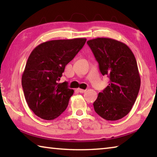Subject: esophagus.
Masks as SVG:
<instances>
[{
    "label": "esophagus",
    "instance_id": "obj_1",
    "mask_svg": "<svg viewBox=\"0 0 157 157\" xmlns=\"http://www.w3.org/2000/svg\"><path fill=\"white\" fill-rule=\"evenodd\" d=\"M77 91H78L79 93H84L85 91H86V90L82 89H77Z\"/></svg>",
    "mask_w": 157,
    "mask_h": 157
}]
</instances>
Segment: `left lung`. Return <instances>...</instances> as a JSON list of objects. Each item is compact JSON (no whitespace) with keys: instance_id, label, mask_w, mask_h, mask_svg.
<instances>
[{"instance_id":"1","label":"left lung","mask_w":157,"mask_h":157,"mask_svg":"<svg viewBox=\"0 0 157 157\" xmlns=\"http://www.w3.org/2000/svg\"><path fill=\"white\" fill-rule=\"evenodd\" d=\"M109 84L98 94L94 110L107 121H118L129 113L139 94L140 78L136 58L123 42L98 37L87 41Z\"/></svg>"}]
</instances>
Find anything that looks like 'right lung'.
<instances>
[{
	"label": "right lung",
	"mask_w": 157,
	"mask_h": 157,
	"mask_svg": "<svg viewBox=\"0 0 157 157\" xmlns=\"http://www.w3.org/2000/svg\"><path fill=\"white\" fill-rule=\"evenodd\" d=\"M86 38L44 42L29 56L21 83L28 107L36 116L51 121L67 107L74 91L59 83L65 66L78 54Z\"/></svg>",
	"instance_id": "add662e5"
}]
</instances>
